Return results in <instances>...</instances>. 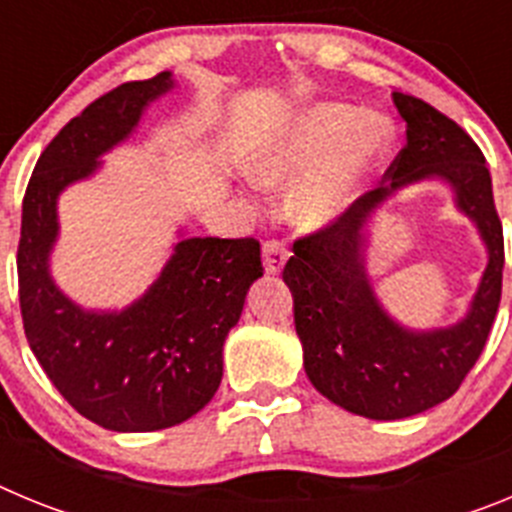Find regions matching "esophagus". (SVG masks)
I'll list each match as a JSON object with an SVG mask.
<instances>
[{
    "mask_svg": "<svg viewBox=\"0 0 512 512\" xmlns=\"http://www.w3.org/2000/svg\"><path fill=\"white\" fill-rule=\"evenodd\" d=\"M289 251L282 241H266L264 243V269L269 274H279L284 269V261H287Z\"/></svg>",
    "mask_w": 512,
    "mask_h": 512,
    "instance_id": "34e87169",
    "label": "esophagus"
}]
</instances>
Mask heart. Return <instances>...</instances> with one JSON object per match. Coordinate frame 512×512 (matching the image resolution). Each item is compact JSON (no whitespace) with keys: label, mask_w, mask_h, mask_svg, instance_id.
I'll return each instance as SVG.
<instances>
[{"label":"heart","mask_w":512,"mask_h":512,"mask_svg":"<svg viewBox=\"0 0 512 512\" xmlns=\"http://www.w3.org/2000/svg\"><path fill=\"white\" fill-rule=\"evenodd\" d=\"M390 143V125L361 115L351 104H315L271 135L248 158V174L259 187L284 189L307 170L292 197V217L302 228H323L346 207L356 176Z\"/></svg>","instance_id":"b5f03b06"}]
</instances>
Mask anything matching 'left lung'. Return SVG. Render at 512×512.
<instances>
[{"label":"left lung","instance_id":"8db88e82","mask_svg":"<svg viewBox=\"0 0 512 512\" xmlns=\"http://www.w3.org/2000/svg\"><path fill=\"white\" fill-rule=\"evenodd\" d=\"M408 122L405 148L382 184L333 223L297 238L284 282L295 297V328L312 387L343 410L372 420H400L449 400L477 364L503 295V223L479 146L451 117L410 94H392ZM443 178L457 206L478 225L491 261L467 319L436 331L392 321L373 295L363 266V225L397 188Z\"/></svg>","mask_w":512,"mask_h":512}]
</instances>
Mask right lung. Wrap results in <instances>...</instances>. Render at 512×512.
<instances>
[{"label": "right lung", "mask_w": 512, "mask_h": 512, "mask_svg": "<svg viewBox=\"0 0 512 512\" xmlns=\"http://www.w3.org/2000/svg\"><path fill=\"white\" fill-rule=\"evenodd\" d=\"M171 87L161 71L94 99L40 153L22 200L17 277L27 343L71 408L107 431H161L200 413L223 379L225 336L264 274L256 238H184L146 295L120 312L84 310L53 282L58 194L92 176L97 158Z\"/></svg>", "instance_id": "right-lung-1"}]
</instances>
